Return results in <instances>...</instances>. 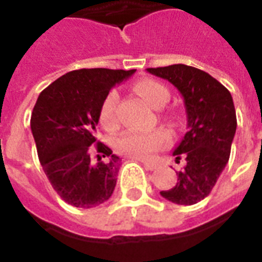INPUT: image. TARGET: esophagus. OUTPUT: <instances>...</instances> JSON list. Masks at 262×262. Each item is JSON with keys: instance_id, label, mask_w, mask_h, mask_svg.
Listing matches in <instances>:
<instances>
[{"instance_id": "obj_1", "label": "esophagus", "mask_w": 262, "mask_h": 262, "mask_svg": "<svg viewBox=\"0 0 262 262\" xmlns=\"http://www.w3.org/2000/svg\"><path fill=\"white\" fill-rule=\"evenodd\" d=\"M141 163L144 164V167L147 168V170H155L156 168V164L152 163V162H148V160H141Z\"/></svg>"}]
</instances>
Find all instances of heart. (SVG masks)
<instances>
[{"label":"heart","instance_id":"heart-1","mask_svg":"<svg viewBox=\"0 0 262 262\" xmlns=\"http://www.w3.org/2000/svg\"><path fill=\"white\" fill-rule=\"evenodd\" d=\"M140 96L149 103L152 107L159 108L167 103L170 92L163 84L152 79H141L135 85ZM118 92L110 91L103 99L100 106V123L107 130H114L118 126ZM170 143V136L163 129H156L151 133H137V132H125L117 137L114 141L115 149L125 156H130L136 159H148L156 151L167 147Z\"/></svg>","mask_w":262,"mask_h":262}]
</instances>
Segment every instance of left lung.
<instances>
[{
  "label": "left lung",
  "instance_id": "8db88e82",
  "mask_svg": "<svg viewBox=\"0 0 262 262\" xmlns=\"http://www.w3.org/2000/svg\"><path fill=\"white\" fill-rule=\"evenodd\" d=\"M151 75L168 80L183 96L186 133L172 155L179 163L174 187L160 194L179 205H193L207 197L226 167L236 130L235 107L230 91L207 72L183 63L148 68Z\"/></svg>",
  "mask_w": 262,
  "mask_h": 262
}]
</instances>
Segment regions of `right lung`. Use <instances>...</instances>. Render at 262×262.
I'll return each mask as SVG.
<instances>
[{
    "label": "right lung",
    "instance_id": "add662e5",
    "mask_svg": "<svg viewBox=\"0 0 262 262\" xmlns=\"http://www.w3.org/2000/svg\"><path fill=\"white\" fill-rule=\"evenodd\" d=\"M136 69H79L40 92L31 115L39 162L57 194L77 208H95L110 199L121 159L98 141L103 99ZM95 159H93V155ZM103 157L111 160L103 162Z\"/></svg>",
    "mask_w": 262,
    "mask_h": 262
}]
</instances>
